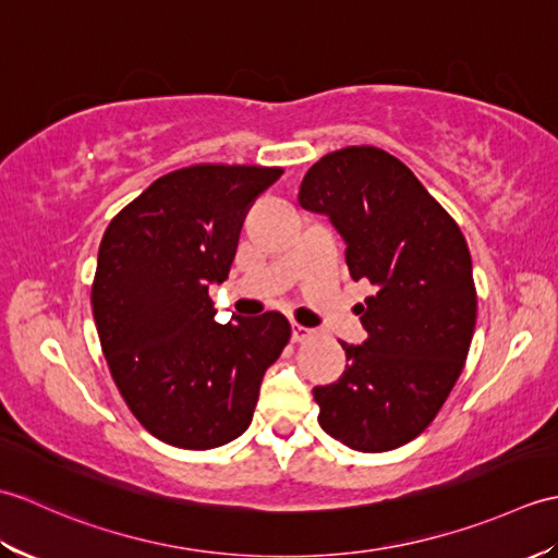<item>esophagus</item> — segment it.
<instances>
[{"label":"esophagus","mask_w":558,"mask_h":558,"mask_svg":"<svg viewBox=\"0 0 558 558\" xmlns=\"http://www.w3.org/2000/svg\"><path fill=\"white\" fill-rule=\"evenodd\" d=\"M314 338V330L312 328H304L300 324H292V342H306Z\"/></svg>","instance_id":"esophagus-1"}]
</instances>
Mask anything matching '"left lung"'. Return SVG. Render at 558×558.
Instances as JSON below:
<instances>
[{"label":"left lung","mask_w":558,"mask_h":558,"mask_svg":"<svg viewBox=\"0 0 558 558\" xmlns=\"http://www.w3.org/2000/svg\"><path fill=\"white\" fill-rule=\"evenodd\" d=\"M298 201L336 225L352 280L376 288L357 304L366 340L340 342L348 369L314 388L318 424L362 453L393 450L434 422L465 366L477 322L468 242L408 165L376 146L314 162Z\"/></svg>","instance_id":"obj_1"}]
</instances>
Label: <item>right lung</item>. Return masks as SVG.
Returning a JSON list of instances; mask_svg holds the SVG:
<instances>
[{
	"label": "right lung",
	"instance_id": "obj_1",
	"mask_svg": "<svg viewBox=\"0 0 558 558\" xmlns=\"http://www.w3.org/2000/svg\"><path fill=\"white\" fill-rule=\"evenodd\" d=\"M282 174L201 162L162 174L102 234L90 304L117 388L146 432L206 450L252 424L260 378L288 345L278 312L218 324L210 282L228 280L254 198Z\"/></svg>",
	"mask_w": 558,
	"mask_h": 558
}]
</instances>
